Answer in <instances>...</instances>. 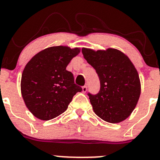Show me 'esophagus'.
Returning a JSON list of instances; mask_svg holds the SVG:
<instances>
[{
	"label": "esophagus",
	"instance_id": "obj_1",
	"mask_svg": "<svg viewBox=\"0 0 160 160\" xmlns=\"http://www.w3.org/2000/svg\"><path fill=\"white\" fill-rule=\"evenodd\" d=\"M86 91H87V86H82V92L86 93Z\"/></svg>",
	"mask_w": 160,
	"mask_h": 160
}]
</instances>
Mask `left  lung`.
<instances>
[{
  "instance_id": "8db88e82",
  "label": "left lung",
  "mask_w": 160,
  "mask_h": 160,
  "mask_svg": "<svg viewBox=\"0 0 160 160\" xmlns=\"http://www.w3.org/2000/svg\"><path fill=\"white\" fill-rule=\"evenodd\" d=\"M82 53L100 80L98 94H88L95 114L111 123L125 120L136 107L141 90L132 62L125 53L113 48L95 51L83 47Z\"/></svg>"
}]
</instances>
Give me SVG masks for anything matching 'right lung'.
<instances>
[{
    "label": "right lung",
    "instance_id": "add662e5",
    "mask_svg": "<svg viewBox=\"0 0 160 160\" xmlns=\"http://www.w3.org/2000/svg\"><path fill=\"white\" fill-rule=\"evenodd\" d=\"M79 47L56 46L37 53L25 65L21 78V93L34 117L49 120L68 109L73 97L82 88L74 83L66 67L80 53Z\"/></svg>",
    "mask_w": 160,
    "mask_h": 160
}]
</instances>
